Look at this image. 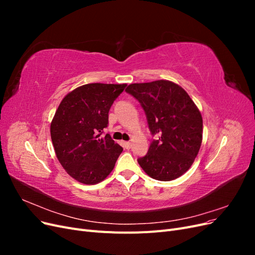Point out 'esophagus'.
I'll use <instances>...</instances> for the list:
<instances>
[{
    "instance_id": "obj_1",
    "label": "esophagus",
    "mask_w": 255,
    "mask_h": 255,
    "mask_svg": "<svg viewBox=\"0 0 255 255\" xmlns=\"http://www.w3.org/2000/svg\"><path fill=\"white\" fill-rule=\"evenodd\" d=\"M123 145H125L127 149H129L130 145H132V142H129V141H123Z\"/></svg>"
}]
</instances>
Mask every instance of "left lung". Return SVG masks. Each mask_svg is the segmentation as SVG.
I'll use <instances>...</instances> for the list:
<instances>
[{"mask_svg": "<svg viewBox=\"0 0 255 255\" xmlns=\"http://www.w3.org/2000/svg\"><path fill=\"white\" fill-rule=\"evenodd\" d=\"M126 91L139 101L151 134L157 135L138 164L157 181L180 177L202 143L203 121L197 105L181 86L167 80L130 84Z\"/></svg>", "mask_w": 255, "mask_h": 255, "instance_id": "8db88e82", "label": "left lung"}]
</instances>
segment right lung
<instances>
[{
  "mask_svg": "<svg viewBox=\"0 0 255 255\" xmlns=\"http://www.w3.org/2000/svg\"><path fill=\"white\" fill-rule=\"evenodd\" d=\"M127 84L91 83L61 100L51 122V139L61 166L80 183L102 182L115 167L121 145L106 134L109 112Z\"/></svg>",
  "mask_w": 255,
  "mask_h": 255,
  "instance_id": "add662e5",
  "label": "right lung"
}]
</instances>
